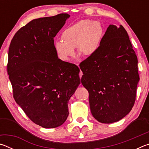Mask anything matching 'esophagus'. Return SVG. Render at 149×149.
<instances>
[{
  "instance_id": "esophagus-1",
  "label": "esophagus",
  "mask_w": 149,
  "mask_h": 149,
  "mask_svg": "<svg viewBox=\"0 0 149 149\" xmlns=\"http://www.w3.org/2000/svg\"><path fill=\"white\" fill-rule=\"evenodd\" d=\"M77 65H78V66H79V64H77ZM82 75H83V72L81 71H80V72H79V77H80V79H81V78Z\"/></svg>"
}]
</instances>
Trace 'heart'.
<instances>
[{
  "label": "heart",
  "instance_id": "1",
  "mask_svg": "<svg viewBox=\"0 0 149 149\" xmlns=\"http://www.w3.org/2000/svg\"><path fill=\"white\" fill-rule=\"evenodd\" d=\"M104 34L101 24L97 21L83 19L65 29L62 33L63 41L54 42L55 50L64 61H68L77 48L79 54L90 56L99 50Z\"/></svg>",
  "mask_w": 149,
  "mask_h": 149
}]
</instances>
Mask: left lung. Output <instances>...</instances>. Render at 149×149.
<instances>
[{"instance_id":"left-lung-1","label":"left lung","mask_w":149,"mask_h":149,"mask_svg":"<svg viewBox=\"0 0 149 149\" xmlns=\"http://www.w3.org/2000/svg\"><path fill=\"white\" fill-rule=\"evenodd\" d=\"M137 63L124 27L110 25L97 53L80 64L91 112L99 122H118L132 110L139 81Z\"/></svg>"}]
</instances>
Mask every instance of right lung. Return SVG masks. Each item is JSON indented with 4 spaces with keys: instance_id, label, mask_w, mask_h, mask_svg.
<instances>
[{
    "instance_id": "right-lung-1",
    "label": "right lung",
    "mask_w": 149,
    "mask_h": 149,
    "mask_svg": "<svg viewBox=\"0 0 149 149\" xmlns=\"http://www.w3.org/2000/svg\"><path fill=\"white\" fill-rule=\"evenodd\" d=\"M68 14L33 19L14 35L7 71L15 101L33 122L44 128L62 125L68 101L80 84L79 69L58 57L54 37Z\"/></svg>"
}]
</instances>
